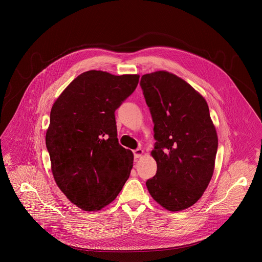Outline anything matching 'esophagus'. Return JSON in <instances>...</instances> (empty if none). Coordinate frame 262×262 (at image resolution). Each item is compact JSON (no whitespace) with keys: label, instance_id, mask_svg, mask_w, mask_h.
Masks as SVG:
<instances>
[{"label":"esophagus","instance_id":"obj_1","mask_svg":"<svg viewBox=\"0 0 262 262\" xmlns=\"http://www.w3.org/2000/svg\"><path fill=\"white\" fill-rule=\"evenodd\" d=\"M143 154H144L143 149H141V148L135 149V150H134V158H140L141 156L143 155Z\"/></svg>","mask_w":262,"mask_h":262}]
</instances>
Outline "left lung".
<instances>
[{"label": "left lung", "instance_id": "8db88e82", "mask_svg": "<svg viewBox=\"0 0 262 262\" xmlns=\"http://www.w3.org/2000/svg\"><path fill=\"white\" fill-rule=\"evenodd\" d=\"M156 140L157 172L146 183L151 197L169 211L197 203L209 185L217 149V132L203 96L166 71L141 77Z\"/></svg>", "mask_w": 262, "mask_h": 262}]
</instances>
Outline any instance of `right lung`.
<instances>
[{"label":"right lung","instance_id":"add662e5","mask_svg":"<svg viewBox=\"0 0 262 262\" xmlns=\"http://www.w3.org/2000/svg\"><path fill=\"white\" fill-rule=\"evenodd\" d=\"M138 75L82 73L54 103L46 132L52 173L71 203L100 210L115 200L134 164L119 145L115 112L136 89Z\"/></svg>","mask_w":262,"mask_h":262}]
</instances>
